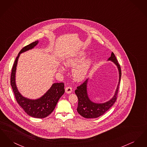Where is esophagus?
I'll return each instance as SVG.
<instances>
[{
	"label": "esophagus",
	"instance_id": "esophagus-1",
	"mask_svg": "<svg viewBox=\"0 0 147 147\" xmlns=\"http://www.w3.org/2000/svg\"><path fill=\"white\" fill-rule=\"evenodd\" d=\"M65 90L67 94H70L72 92V88L70 86H67Z\"/></svg>",
	"mask_w": 147,
	"mask_h": 147
}]
</instances>
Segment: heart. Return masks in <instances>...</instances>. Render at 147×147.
<instances>
[{
	"mask_svg": "<svg viewBox=\"0 0 147 147\" xmlns=\"http://www.w3.org/2000/svg\"><path fill=\"white\" fill-rule=\"evenodd\" d=\"M86 56V52L81 51L74 53L65 59L64 64L67 67H73L71 75L73 79L77 82L83 80L88 76L94 63V58L92 57L83 58ZM63 71V67L59 68Z\"/></svg>",
	"mask_w": 147,
	"mask_h": 147,
	"instance_id": "b5f03b06",
	"label": "heart"
}]
</instances>
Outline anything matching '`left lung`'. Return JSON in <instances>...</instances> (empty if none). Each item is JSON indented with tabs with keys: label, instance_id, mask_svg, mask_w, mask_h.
<instances>
[{
	"label": "left lung",
	"instance_id": "1",
	"mask_svg": "<svg viewBox=\"0 0 147 147\" xmlns=\"http://www.w3.org/2000/svg\"><path fill=\"white\" fill-rule=\"evenodd\" d=\"M107 61H110L114 63L117 66L119 70V83L114 95L110 100L103 103H96L92 101L89 97L88 93L87 86L89 79H87L83 84L78 86L77 89L75 90V93L78 98L77 111L83 117L86 119H94L101 116L108 111L116 101L121 77V67L113 52L111 53L110 57L109 58Z\"/></svg>",
	"mask_w": 147,
	"mask_h": 147
}]
</instances>
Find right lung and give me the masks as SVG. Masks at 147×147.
<instances>
[{
    "label": "right lung",
    "mask_w": 147,
    "mask_h": 147,
    "mask_svg": "<svg viewBox=\"0 0 147 147\" xmlns=\"http://www.w3.org/2000/svg\"><path fill=\"white\" fill-rule=\"evenodd\" d=\"M39 41L32 42L24 47L20 51L14 62L10 79V84L17 102L28 115L38 119L46 117L55 110L60 98L64 93L63 83H54L41 97L37 99H30L22 96L18 89L16 84V71L19 58L21 53L32 49L38 43Z\"/></svg>",
    "instance_id": "right-lung-1"
}]
</instances>
